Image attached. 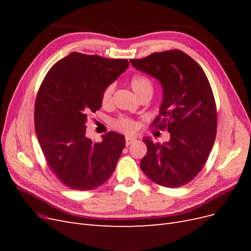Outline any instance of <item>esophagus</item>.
<instances>
[{"instance_id": "1", "label": "esophagus", "mask_w": 251, "mask_h": 251, "mask_svg": "<svg viewBox=\"0 0 251 251\" xmlns=\"http://www.w3.org/2000/svg\"><path fill=\"white\" fill-rule=\"evenodd\" d=\"M135 141H137V139H136L135 137H132V136H127V137L126 138V144L127 147L130 146V144L134 143Z\"/></svg>"}]
</instances>
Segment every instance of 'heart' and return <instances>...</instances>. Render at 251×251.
I'll return each instance as SVG.
<instances>
[{
    "label": "heart",
    "mask_w": 251,
    "mask_h": 251,
    "mask_svg": "<svg viewBox=\"0 0 251 251\" xmlns=\"http://www.w3.org/2000/svg\"><path fill=\"white\" fill-rule=\"evenodd\" d=\"M130 86L134 91V93L138 97L144 94H150V95L153 94V82H151V80L148 76H146V75H142V74L134 75V76L130 79ZM113 91H114L113 85H110L104 89L102 93V98H101L103 105H108L111 102ZM114 126H115L118 130L123 131L125 133H131L135 130L136 127V124L130 118H119L115 121V123H114Z\"/></svg>",
    "instance_id": "heart-1"
}]
</instances>
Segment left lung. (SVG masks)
<instances>
[{"label": "left lung", "mask_w": 251, "mask_h": 251, "mask_svg": "<svg viewBox=\"0 0 251 251\" xmlns=\"http://www.w3.org/2000/svg\"><path fill=\"white\" fill-rule=\"evenodd\" d=\"M130 62L161 85L162 101L153 126L170 133L163 143L143 138L148 151L140 168L159 185H184L202 170L216 139L217 110L209 81L202 68L180 50Z\"/></svg>", "instance_id": "8db88e82"}]
</instances>
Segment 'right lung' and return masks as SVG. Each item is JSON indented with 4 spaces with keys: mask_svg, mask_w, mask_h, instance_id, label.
Here are the masks:
<instances>
[{
    "mask_svg": "<svg viewBox=\"0 0 251 251\" xmlns=\"http://www.w3.org/2000/svg\"><path fill=\"white\" fill-rule=\"evenodd\" d=\"M127 67L126 59L72 52L42 82L34 108L37 140L50 170L68 187L91 191L115 171L125 136L109 132L94 142L86 136V123L101 108L104 89Z\"/></svg>",
    "mask_w": 251,
    "mask_h": 251,
    "instance_id": "1",
    "label": "right lung"
}]
</instances>
